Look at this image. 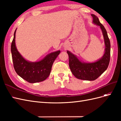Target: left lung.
<instances>
[{
  "label": "left lung",
  "instance_id": "obj_1",
  "mask_svg": "<svg viewBox=\"0 0 121 121\" xmlns=\"http://www.w3.org/2000/svg\"><path fill=\"white\" fill-rule=\"evenodd\" d=\"M93 22L101 28L105 45V52L102 57L92 63H84L80 61L75 55L69 51L67 53L69 58V67L73 74L81 80L93 81L98 78L107 69L110 60L111 44L107 32L105 28L95 14H92Z\"/></svg>",
  "mask_w": 121,
  "mask_h": 121
}]
</instances>
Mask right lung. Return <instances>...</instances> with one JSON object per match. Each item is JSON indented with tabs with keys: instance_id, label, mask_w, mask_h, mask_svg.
Here are the masks:
<instances>
[{
	"instance_id": "obj_1",
	"label": "right lung",
	"mask_w": 121,
	"mask_h": 121,
	"mask_svg": "<svg viewBox=\"0 0 121 121\" xmlns=\"http://www.w3.org/2000/svg\"><path fill=\"white\" fill-rule=\"evenodd\" d=\"M11 45V52L13 67L15 71L21 78L31 83L41 82L49 76L54 61L60 53V50L51 53L40 61L31 63L22 57L18 52L15 43L16 32Z\"/></svg>"
}]
</instances>
